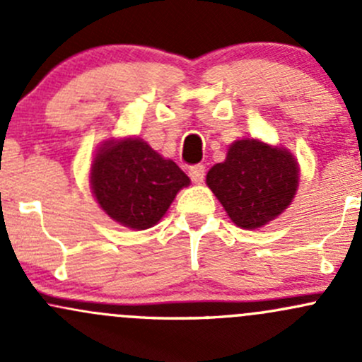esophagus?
Returning a JSON list of instances; mask_svg holds the SVG:
<instances>
[{
	"label": "esophagus",
	"mask_w": 362,
	"mask_h": 362,
	"mask_svg": "<svg viewBox=\"0 0 362 362\" xmlns=\"http://www.w3.org/2000/svg\"><path fill=\"white\" fill-rule=\"evenodd\" d=\"M189 177L194 184H202L204 178V166L203 164H196V166L189 168Z\"/></svg>",
	"instance_id": "esophagus-1"
}]
</instances>
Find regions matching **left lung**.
Returning a JSON list of instances; mask_svg holds the SVG:
<instances>
[{"label":"left lung","instance_id":"left-lung-1","mask_svg":"<svg viewBox=\"0 0 362 362\" xmlns=\"http://www.w3.org/2000/svg\"><path fill=\"white\" fill-rule=\"evenodd\" d=\"M206 185L238 228L259 229L293 203L299 164L286 147L257 138L235 140L222 163L206 173Z\"/></svg>","mask_w":362,"mask_h":362}]
</instances>
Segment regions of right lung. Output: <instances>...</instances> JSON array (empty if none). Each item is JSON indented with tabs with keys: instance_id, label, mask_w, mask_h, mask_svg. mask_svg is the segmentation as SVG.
<instances>
[{
	"instance_id": "1",
	"label": "right lung",
	"mask_w": 362,
	"mask_h": 362,
	"mask_svg": "<svg viewBox=\"0 0 362 362\" xmlns=\"http://www.w3.org/2000/svg\"><path fill=\"white\" fill-rule=\"evenodd\" d=\"M90 191L101 210L133 231L156 226L191 178L138 136L108 138L90 163Z\"/></svg>"
}]
</instances>
